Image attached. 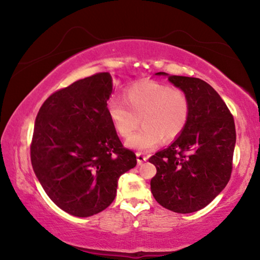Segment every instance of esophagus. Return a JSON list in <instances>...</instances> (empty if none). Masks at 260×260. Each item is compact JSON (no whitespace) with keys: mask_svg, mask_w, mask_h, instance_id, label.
<instances>
[{"mask_svg":"<svg viewBox=\"0 0 260 260\" xmlns=\"http://www.w3.org/2000/svg\"><path fill=\"white\" fill-rule=\"evenodd\" d=\"M136 158H138V164H142L143 161H146L148 159V157L144 155L142 152H136Z\"/></svg>","mask_w":260,"mask_h":260,"instance_id":"esophagus-1","label":"esophagus"}]
</instances>
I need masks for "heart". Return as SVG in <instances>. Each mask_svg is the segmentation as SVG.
I'll list each match as a JSON object with an SVG mask.
<instances>
[{"label":"heart","mask_w":260,"mask_h":260,"mask_svg":"<svg viewBox=\"0 0 260 260\" xmlns=\"http://www.w3.org/2000/svg\"><path fill=\"white\" fill-rule=\"evenodd\" d=\"M125 101L111 99L110 119L121 138H129L141 121L144 127L127 141V146L141 151L156 148L162 139L172 141L186 128L190 101L186 91L153 81L139 82L125 90Z\"/></svg>","instance_id":"heart-1"}]
</instances>
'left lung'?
<instances>
[{"label": "left lung", "mask_w": 260, "mask_h": 260, "mask_svg": "<svg viewBox=\"0 0 260 260\" xmlns=\"http://www.w3.org/2000/svg\"><path fill=\"white\" fill-rule=\"evenodd\" d=\"M167 76L186 91L190 114L186 128L149 161L156 166L151 192L165 209L191 213L205 208L231 179L236 132L234 118L220 95L199 78Z\"/></svg>", "instance_id": "1"}]
</instances>
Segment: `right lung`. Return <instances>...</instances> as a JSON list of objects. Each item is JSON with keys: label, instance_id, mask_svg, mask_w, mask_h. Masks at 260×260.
<instances>
[{"label": "right lung", "instance_id": "1", "mask_svg": "<svg viewBox=\"0 0 260 260\" xmlns=\"http://www.w3.org/2000/svg\"><path fill=\"white\" fill-rule=\"evenodd\" d=\"M112 78L96 73L55 91L35 119L30 161L50 200L90 217L112 203L120 175L136 165L108 113Z\"/></svg>", "mask_w": 260, "mask_h": 260}]
</instances>
